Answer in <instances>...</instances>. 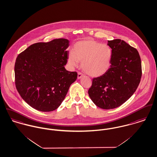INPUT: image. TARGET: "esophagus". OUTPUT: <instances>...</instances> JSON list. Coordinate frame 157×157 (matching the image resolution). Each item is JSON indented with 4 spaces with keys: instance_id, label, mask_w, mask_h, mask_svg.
Instances as JSON below:
<instances>
[{
    "instance_id": "34e87169",
    "label": "esophagus",
    "mask_w": 157,
    "mask_h": 157,
    "mask_svg": "<svg viewBox=\"0 0 157 157\" xmlns=\"http://www.w3.org/2000/svg\"><path fill=\"white\" fill-rule=\"evenodd\" d=\"M82 77H83V74L80 73V72H78V75H77V78L78 79H80Z\"/></svg>"
}]
</instances>
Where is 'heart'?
I'll use <instances>...</instances> for the list:
<instances>
[{
  "instance_id": "obj_1",
  "label": "heart",
  "mask_w": 157,
  "mask_h": 157,
  "mask_svg": "<svg viewBox=\"0 0 157 157\" xmlns=\"http://www.w3.org/2000/svg\"><path fill=\"white\" fill-rule=\"evenodd\" d=\"M112 56V52L108 45L87 38L74 44L73 52L68 55V62L73 67L82 62L83 71L91 77H98L109 70Z\"/></svg>"
}]
</instances>
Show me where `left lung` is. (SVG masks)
<instances>
[{"label":"left lung","mask_w":157,"mask_h":157,"mask_svg":"<svg viewBox=\"0 0 157 157\" xmlns=\"http://www.w3.org/2000/svg\"><path fill=\"white\" fill-rule=\"evenodd\" d=\"M112 48L110 68L104 75L94 78L88 94L93 102L103 109H113L134 94L142 77L139 52L120 39L108 41Z\"/></svg>","instance_id":"obj_1"}]
</instances>
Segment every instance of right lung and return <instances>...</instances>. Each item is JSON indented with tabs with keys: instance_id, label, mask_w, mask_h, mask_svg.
I'll use <instances>...</instances> for the list:
<instances>
[{
	"instance_id": "obj_1",
	"label": "right lung",
	"mask_w": 157,
	"mask_h": 157,
	"mask_svg": "<svg viewBox=\"0 0 157 157\" xmlns=\"http://www.w3.org/2000/svg\"><path fill=\"white\" fill-rule=\"evenodd\" d=\"M69 45V40L65 38L35 43L17 57L16 88L32 108L45 112L57 109L76 80L77 73L65 68Z\"/></svg>"
}]
</instances>
